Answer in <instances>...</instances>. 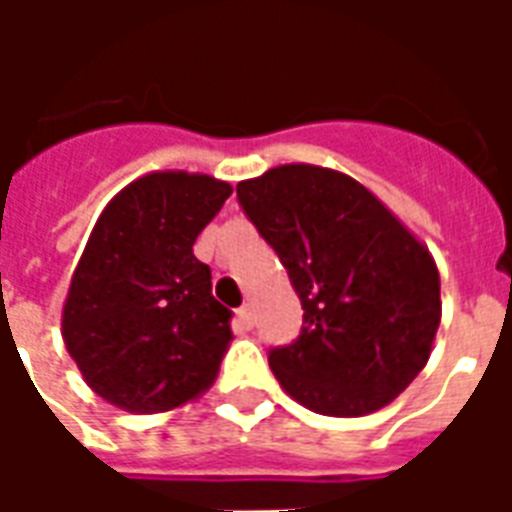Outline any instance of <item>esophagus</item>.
<instances>
[{"label":"esophagus","mask_w":512,"mask_h":512,"mask_svg":"<svg viewBox=\"0 0 512 512\" xmlns=\"http://www.w3.org/2000/svg\"><path fill=\"white\" fill-rule=\"evenodd\" d=\"M235 318H238V323H241L244 329H252V326H255V318H252V307H249V304H244V307L238 310V315H235Z\"/></svg>","instance_id":"esophagus-1"}]
</instances>
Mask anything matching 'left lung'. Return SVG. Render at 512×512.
Returning a JSON list of instances; mask_svg holds the SVG:
<instances>
[{
  "label": "left lung",
  "mask_w": 512,
  "mask_h": 512,
  "mask_svg": "<svg viewBox=\"0 0 512 512\" xmlns=\"http://www.w3.org/2000/svg\"><path fill=\"white\" fill-rule=\"evenodd\" d=\"M299 293L304 326L268 365L290 397L326 417H362L406 389L441 318L428 249L370 191L334 169L285 164L235 186Z\"/></svg>",
  "instance_id": "left-lung-1"
}]
</instances>
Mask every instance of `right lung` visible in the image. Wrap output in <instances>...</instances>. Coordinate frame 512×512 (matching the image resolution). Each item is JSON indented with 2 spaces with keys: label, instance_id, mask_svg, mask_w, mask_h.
<instances>
[{
  "label": "right lung",
  "instance_id": "add662e5",
  "mask_svg": "<svg viewBox=\"0 0 512 512\" xmlns=\"http://www.w3.org/2000/svg\"><path fill=\"white\" fill-rule=\"evenodd\" d=\"M230 183L153 172L106 205L73 271L62 337L93 392L134 411L183 406L213 384L230 318L211 293L194 241Z\"/></svg>",
  "mask_w": 512,
  "mask_h": 512
}]
</instances>
